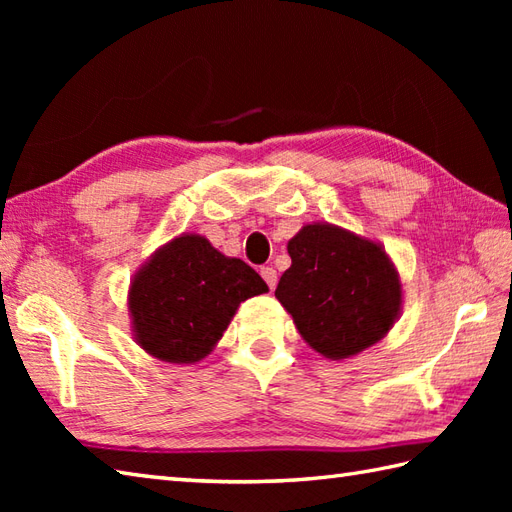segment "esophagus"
Returning a JSON list of instances; mask_svg holds the SVG:
<instances>
[{
  "label": "esophagus",
  "mask_w": 512,
  "mask_h": 512,
  "mask_svg": "<svg viewBox=\"0 0 512 512\" xmlns=\"http://www.w3.org/2000/svg\"><path fill=\"white\" fill-rule=\"evenodd\" d=\"M259 273H262V277H264V281H266L270 290L277 286V270L273 266H262V270H259Z\"/></svg>",
  "instance_id": "obj_1"
}]
</instances>
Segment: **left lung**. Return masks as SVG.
<instances>
[{
    "label": "left lung",
    "instance_id": "left-lung-1",
    "mask_svg": "<svg viewBox=\"0 0 512 512\" xmlns=\"http://www.w3.org/2000/svg\"><path fill=\"white\" fill-rule=\"evenodd\" d=\"M290 268L275 297L319 354L347 358L383 339L400 310V281L385 250L330 224L288 242Z\"/></svg>",
    "mask_w": 512,
    "mask_h": 512
}]
</instances>
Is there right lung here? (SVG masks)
Listing matches in <instances>:
<instances>
[{"label":"right lung","instance_id":"1","mask_svg":"<svg viewBox=\"0 0 512 512\" xmlns=\"http://www.w3.org/2000/svg\"><path fill=\"white\" fill-rule=\"evenodd\" d=\"M268 286L242 259L224 257L200 235L160 248L132 281L136 341L169 363H195L213 350L242 301Z\"/></svg>","mask_w":512,"mask_h":512}]
</instances>
